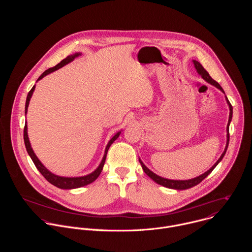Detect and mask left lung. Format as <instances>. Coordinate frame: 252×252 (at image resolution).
<instances>
[{
	"label": "left lung",
	"mask_w": 252,
	"mask_h": 252,
	"mask_svg": "<svg viewBox=\"0 0 252 252\" xmlns=\"http://www.w3.org/2000/svg\"><path fill=\"white\" fill-rule=\"evenodd\" d=\"M192 62H193V64H194V67H195L196 71L201 76V78H202L204 81H206V82L209 83L210 85L214 86L215 88H218V89L220 90L222 93H224V91H223V89L220 87V85L218 82H215V81L209 76V74L204 69V67H203L197 61H192ZM225 98H226L227 104H228V106H229V119H228L227 127H226V130H227V135H226V136H227V141H226V147H225V149H224V152L222 153V155L220 156V158H219V160L213 164V166H212L211 168H209L207 171H205L204 173H202L201 175H199V176H197V177H194V178H191V179H188V181H173V179L163 178V177H161V176H159V175L154 173L152 170H150L145 164H143V162L139 159V162H140V164H141V167H142L143 171H145V172L153 179L154 182H156L157 184H158V185H160V186H162V187L168 188V189H177V190L188 189H190V188H192V187H194V186L200 184V183L203 181V179L214 169V167L220 163V161L223 158V157H224V155H225V153H226L227 147H228V143H229V124H230L231 119H232V105L230 104V102H229L227 96H225Z\"/></svg>",
	"instance_id": "1"
}]
</instances>
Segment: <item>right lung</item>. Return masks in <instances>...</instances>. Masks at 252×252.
<instances>
[{"label": "right lung", "mask_w": 252, "mask_h": 252, "mask_svg": "<svg viewBox=\"0 0 252 252\" xmlns=\"http://www.w3.org/2000/svg\"><path fill=\"white\" fill-rule=\"evenodd\" d=\"M81 56V53H76L74 55H70L68 57H66L65 59H63L61 63H59L57 65H55L54 67H51V68H48L47 70H45L44 73L39 77L38 81L42 80L44 77H46L47 75L53 73V71L59 69L60 67L67 64L68 63H70L71 61H74L77 57ZM37 81V82H38ZM34 91V86L32 88V90L29 92L28 95H27V99H26V106H25V114H27L28 112V106H29V103H30V99L32 97V94ZM121 134V131H119L118 133H116L112 138L111 140L109 141V143H107V146L105 148V151H104V155H103V158L99 163V165L97 166V168L93 171L92 173L90 174H87L85 176H78V177H64V176H60V175H56L54 173H52L49 169L46 168V166L40 161V159L37 158V156L34 155L32 147H31V143H30V140H29V136H28V126H27V122L25 124V127H24V141H25V146H26V149H27V152L29 154V156L31 157L32 162L34 163L35 167L38 168V170L43 174V176L47 179V181L52 184L53 186L59 188V189H78V188H82V187H85V186H88L90 184H92L93 182H94L95 179L98 177V175L100 174L101 170H102V167H103V164L105 162V158H106V154H107V151H109L110 147L112 146V143L119 137V135Z\"/></svg>", "instance_id": "right-lung-1"}]
</instances>
